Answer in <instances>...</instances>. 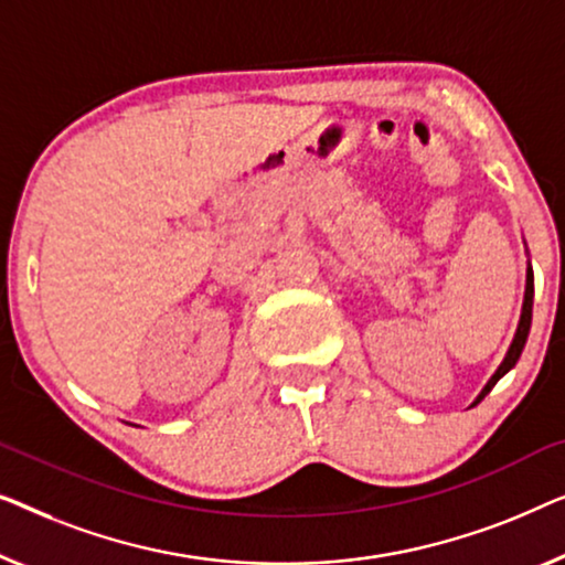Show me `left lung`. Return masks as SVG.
Masks as SVG:
<instances>
[{"label": "left lung", "mask_w": 565, "mask_h": 565, "mask_svg": "<svg viewBox=\"0 0 565 565\" xmlns=\"http://www.w3.org/2000/svg\"><path fill=\"white\" fill-rule=\"evenodd\" d=\"M530 322H532V271L527 274V289H524V305H522V317H520V328H518V335H514V340H512V345H510V353H507V359L502 361V365H499L497 369V373L494 376L489 379V384L483 386V392H481V396L479 399H483V396H487L491 388H494V384L499 379L504 376L507 371L512 369L514 363L520 361V355H522V348H524V343H527V332H530Z\"/></svg>", "instance_id": "obj_1"}]
</instances>
